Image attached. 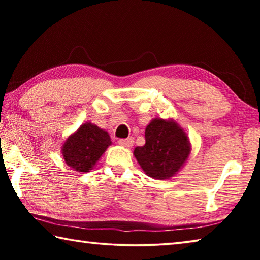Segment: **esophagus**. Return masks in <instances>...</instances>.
Returning <instances> with one entry per match:
<instances>
[{"label":"esophagus","mask_w":260,"mask_h":260,"mask_svg":"<svg viewBox=\"0 0 260 260\" xmlns=\"http://www.w3.org/2000/svg\"><path fill=\"white\" fill-rule=\"evenodd\" d=\"M118 143H119L121 147H125V148H131L132 146H133V143H134V140L132 139V138L121 139V140L118 141Z\"/></svg>","instance_id":"esophagus-1"}]
</instances>
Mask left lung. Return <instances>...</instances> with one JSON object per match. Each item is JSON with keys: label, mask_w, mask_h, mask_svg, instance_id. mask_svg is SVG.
<instances>
[{"label": "left lung", "mask_w": 260, "mask_h": 260, "mask_svg": "<svg viewBox=\"0 0 260 260\" xmlns=\"http://www.w3.org/2000/svg\"><path fill=\"white\" fill-rule=\"evenodd\" d=\"M146 144L134 149L144 173L158 180L170 179L181 169L191 151L187 134L174 120L155 118L144 132Z\"/></svg>", "instance_id": "8db88e82"}]
</instances>
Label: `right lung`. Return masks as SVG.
<instances>
[{"mask_svg":"<svg viewBox=\"0 0 260 260\" xmlns=\"http://www.w3.org/2000/svg\"><path fill=\"white\" fill-rule=\"evenodd\" d=\"M109 146H111V139L108 132L91 122H85L67 139L61 153L71 169L78 172H89Z\"/></svg>","mask_w":260,"mask_h":260,"instance_id":"right-lung-1","label":"right lung"}]
</instances>
